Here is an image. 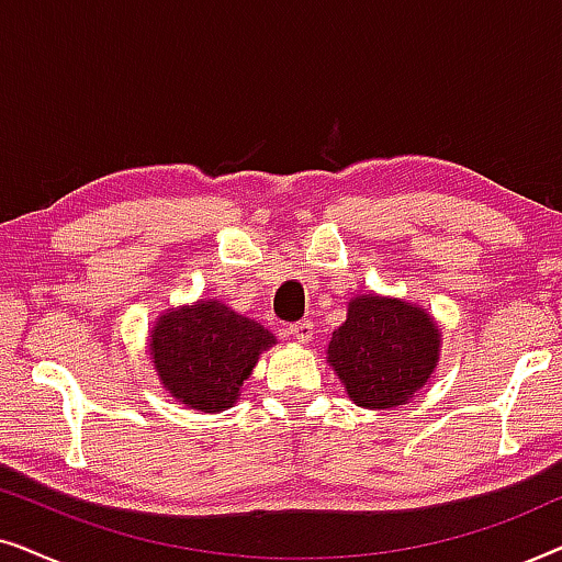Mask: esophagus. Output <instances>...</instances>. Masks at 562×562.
<instances>
[{"mask_svg":"<svg viewBox=\"0 0 562 562\" xmlns=\"http://www.w3.org/2000/svg\"><path fill=\"white\" fill-rule=\"evenodd\" d=\"M289 335L294 337L296 342H302V345H306L314 337V325L310 319H302V322H296V325H291L289 327Z\"/></svg>","mask_w":562,"mask_h":562,"instance_id":"1","label":"esophagus"}]
</instances>
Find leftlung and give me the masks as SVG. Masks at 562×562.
Segmentation results:
<instances>
[{
	"label": "left lung",
	"instance_id": "8db88e82",
	"mask_svg": "<svg viewBox=\"0 0 562 562\" xmlns=\"http://www.w3.org/2000/svg\"><path fill=\"white\" fill-rule=\"evenodd\" d=\"M442 333L425 306L398 296L358 294L327 345V363L363 409L409 404L440 363Z\"/></svg>",
	"mask_w": 562,
	"mask_h": 562
}]
</instances>
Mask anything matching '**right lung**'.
Returning a JSON list of instances; mask_svg holds the SVG:
<instances>
[{
	"label": "right lung",
	"mask_w": 562,
	"mask_h": 562,
	"mask_svg": "<svg viewBox=\"0 0 562 562\" xmlns=\"http://www.w3.org/2000/svg\"><path fill=\"white\" fill-rule=\"evenodd\" d=\"M276 337L220 299L160 312L148 333L150 363L168 396L187 409L217 414L237 404L243 383Z\"/></svg>",
	"instance_id": "obj_1"
}]
</instances>
